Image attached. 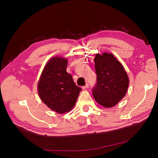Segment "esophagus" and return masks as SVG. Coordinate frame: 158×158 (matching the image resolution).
Listing matches in <instances>:
<instances>
[{
    "mask_svg": "<svg viewBox=\"0 0 158 158\" xmlns=\"http://www.w3.org/2000/svg\"><path fill=\"white\" fill-rule=\"evenodd\" d=\"M88 87H89V84L87 83L85 85H84V86H82V89H87Z\"/></svg>",
    "mask_w": 158,
    "mask_h": 158,
    "instance_id": "1",
    "label": "esophagus"
}]
</instances>
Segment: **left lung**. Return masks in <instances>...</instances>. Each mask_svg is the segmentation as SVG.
<instances>
[{
	"label": "left lung",
	"instance_id": "1",
	"mask_svg": "<svg viewBox=\"0 0 158 158\" xmlns=\"http://www.w3.org/2000/svg\"><path fill=\"white\" fill-rule=\"evenodd\" d=\"M94 61L97 82L92 88L93 96L101 106L113 107L127 92V74L121 63L111 53L97 54Z\"/></svg>",
	"mask_w": 158,
	"mask_h": 158
}]
</instances>
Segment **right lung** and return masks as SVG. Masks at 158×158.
Returning <instances> with one entry per match:
<instances>
[{"instance_id":"add662e5","label":"right lung","mask_w":158,"mask_h":158,"mask_svg":"<svg viewBox=\"0 0 158 158\" xmlns=\"http://www.w3.org/2000/svg\"><path fill=\"white\" fill-rule=\"evenodd\" d=\"M68 60L53 57L45 65L38 83L41 99L52 111L64 113L72 109L82 90L66 72Z\"/></svg>"}]
</instances>
